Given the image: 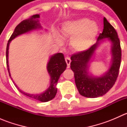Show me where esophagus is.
Returning a JSON list of instances; mask_svg holds the SVG:
<instances>
[{"mask_svg":"<svg viewBox=\"0 0 127 127\" xmlns=\"http://www.w3.org/2000/svg\"><path fill=\"white\" fill-rule=\"evenodd\" d=\"M65 61H66V64H67V67H69L70 63H71V59H70L69 57H66V58H65Z\"/></svg>","mask_w":127,"mask_h":127,"instance_id":"esophagus-1","label":"esophagus"}]
</instances>
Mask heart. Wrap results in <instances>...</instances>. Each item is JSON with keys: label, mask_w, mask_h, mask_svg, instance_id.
Here are the masks:
<instances>
[{"label": "heart", "mask_w": 127, "mask_h": 127, "mask_svg": "<svg viewBox=\"0 0 127 127\" xmlns=\"http://www.w3.org/2000/svg\"><path fill=\"white\" fill-rule=\"evenodd\" d=\"M98 31L96 23L82 18L64 23L61 29V35L64 39L71 38L70 45L72 48L81 52L90 47Z\"/></svg>", "instance_id": "b5f03b06"}]
</instances>
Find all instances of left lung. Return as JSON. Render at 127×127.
Instances as JSON below:
<instances>
[{
    "mask_svg": "<svg viewBox=\"0 0 127 127\" xmlns=\"http://www.w3.org/2000/svg\"><path fill=\"white\" fill-rule=\"evenodd\" d=\"M103 24V31L99 34L96 43L71 57V69L74 72L75 85L79 93L87 98H97L106 94L115 84L119 73L122 56L120 40L116 29L106 18H104ZM104 38H109L113 42L112 65L108 72L101 78L88 76L86 72L88 62L99 42Z\"/></svg>",
    "mask_w": 127,
    "mask_h": 127,
    "instance_id": "8db88e82",
    "label": "left lung"
}]
</instances>
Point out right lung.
I'll list each match as a JSON object with an SVG mask.
<instances>
[{"instance_id":"1","label":"right lung","mask_w":127,"mask_h":127,"mask_svg":"<svg viewBox=\"0 0 127 127\" xmlns=\"http://www.w3.org/2000/svg\"><path fill=\"white\" fill-rule=\"evenodd\" d=\"M39 18V15H34L32 16L31 19L24 20L22 22L20 23L18 25L16 26L15 31L8 40L7 45V49H6V61H7L6 62H7V69H8L10 77V74L8 64L9 43H10V41L12 40L14 38H15L18 35L24 34V33L27 32L28 31H30L32 29H37L39 26V24H37V21H36L34 20L35 18ZM66 66H67V64H66V63L65 61L64 58V55H63V53H58L51 57L50 60L48 63V66H47V70H48V73L51 77L50 86L44 93H42V94L33 95L26 93L19 89L17 85H15H15L16 86V87L18 88V90L21 93L32 98V99H34V100L39 101L41 102L48 101L52 100L55 96L56 92H57V88L56 87V85L57 84L58 80L60 78V75L66 69Z\"/></svg>"}]
</instances>
